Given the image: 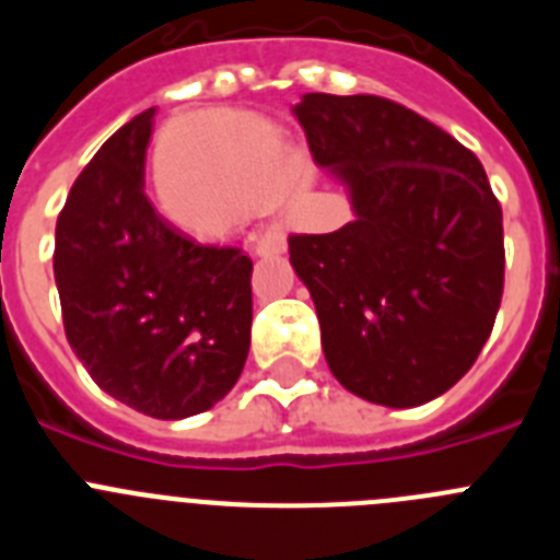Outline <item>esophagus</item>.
Listing matches in <instances>:
<instances>
[{
	"label": "esophagus",
	"mask_w": 560,
	"mask_h": 560,
	"mask_svg": "<svg viewBox=\"0 0 560 560\" xmlns=\"http://www.w3.org/2000/svg\"><path fill=\"white\" fill-rule=\"evenodd\" d=\"M255 252L257 255H280V252H285V235L277 230H266L264 235L257 237Z\"/></svg>",
	"instance_id": "esophagus-1"
}]
</instances>
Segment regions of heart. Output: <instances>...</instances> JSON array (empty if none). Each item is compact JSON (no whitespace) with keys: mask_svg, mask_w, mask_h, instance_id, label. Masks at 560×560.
I'll use <instances>...</instances> for the list:
<instances>
[{"mask_svg":"<svg viewBox=\"0 0 560 560\" xmlns=\"http://www.w3.org/2000/svg\"><path fill=\"white\" fill-rule=\"evenodd\" d=\"M162 160L185 179L162 185V207L192 232H221L246 210L275 205L294 221L300 182L285 137L269 122L230 112L182 117L162 142Z\"/></svg>","mask_w":560,"mask_h":560,"instance_id":"heart-1","label":"heart"}]
</instances>
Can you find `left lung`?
<instances>
[{
	"instance_id": "1",
	"label": "left lung",
	"mask_w": 560,
	"mask_h": 560,
	"mask_svg": "<svg viewBox=\"0 0 560 560\" xmlns=\"http://www.w3.org/2000/svg\"><path fill=\"white\" fill-rule=\"evenodd\" d=\"M294 117L353 207L341 230L289 237L325 361L370 404L420 407L452 389L491 336L502 207L482 162L400 103L311 92Z\"/></svg>"
}]
</instances>
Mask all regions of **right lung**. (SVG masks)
<instances>
[{
  "mask_svg": "<svg viewBox=\"0 0 560 560\" xmlns=\"http://www.w3.org/2000/svg\"><path fill=\"white\" fill-rule=\"evenodd\" d=\"M145 108L103 142L56 224L67 339L103 393L160 420L215 407L244 370L252 260L167 224L145 196Z\"/></svg>",
  "mask_w": 560,
  "mask_h": 560,
  "instance_id": "1",
  "label": "right lung"
}]
</instances>
